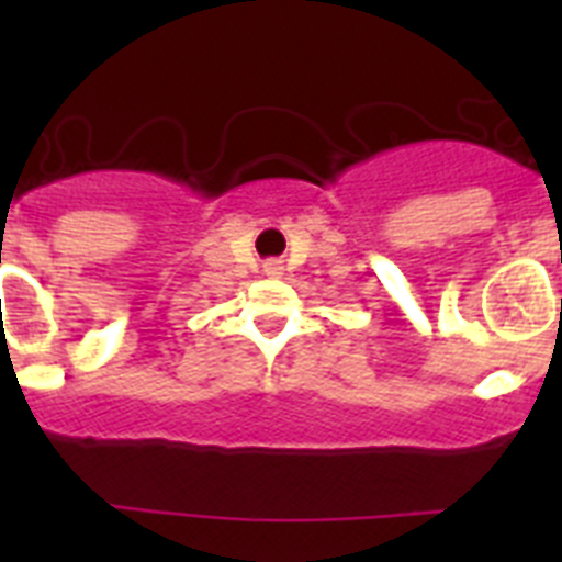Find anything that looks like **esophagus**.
<instances>
[{"label": "esophagus", "mask_w": 562, "mask_h": 562, "mask_svg": "<svg viewBox=\"0 0 562 562\" xmlns=\"http://www.w3.org/2000/svg\"><path fill=\"white\" fill-rule=\"evenodd\" d=\"M265 276L281 278V276H284V265H281V261H267V265H265Z\"/></svg>", "instance_id": "34e87169"}]
</instances>
